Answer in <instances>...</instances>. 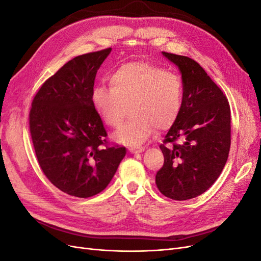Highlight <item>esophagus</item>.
<instances>
[{"instance_id": "1", "label": "esophagus", "mask_w": 261, "mask_h": 261, "mask_svg": "<svg viewBox=\"0 0 261 261\" xmlns=\"http://www.w3.org/2000/svg\"><path fill=\"white\" fill-rule=\"evenodd\" d=\"M144 150H145L144 147H139V148L129 147V148H128V151H129L130 153H140V152H143Z\"/></svg>"}]
</instances>
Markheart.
<instances>
[{
	"label": "heart",
	"instance_id": "1",
	"mask_svg": "<svg viewBox=\"0 0 261 261\" xmlns=\"http://www.w3.org/2000/svg\"><path fill=\"white\" fill-rule=\"evenodd\" d=\"M111 87L97 86L92 103L108 126L121 124L125 106L132 118L113 135L117 143L137 147L151 135L154 126H171L180 111L184 88L175 73L146 62L127 63L110 76Z\"/></svg>",
	"mask_w": 261,
	"mask_h": 261
}]
</instances>
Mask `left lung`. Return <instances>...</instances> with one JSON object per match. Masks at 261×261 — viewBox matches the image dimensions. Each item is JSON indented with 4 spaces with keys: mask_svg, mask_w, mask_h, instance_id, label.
<instances>
[{
    "mask_svg": "<svg viewBox=\"0 0 261 261\" xmlns=\"http://www.w3.org/2000/svg\"><path fill=\"white\" fill-rule=\"evenodd\" d=\"M181 75L180 111L160 146L163 167L155 175L161 194L187 200L203 194L220 176L231 146V110L226 97L196 61L162 52Z\"/></svg>",
    "mask_w": 261,
    "mask_h": 261,
    "instance_id": "left-lung-1",
    "label": "left lung"
}]
</instances>
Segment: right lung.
I'll return each instance as SVG.
<instances>
[{
	"label": "right lung",
	"mask_w": 261,
	"mask_h": 261,
	"mask_svg": "<svg viewBox=\"0 0 261 261\" xmlns=\"http://www.w3.org/2000/svg\"><path fill=\"white\" fill-rule=\"evenodd\" d=\"M111 51L68 61L41 86L29 113L31 139L44 175L80 198L103 191L126 154L125 147H105L107 132L92 103L97 72Z\"/></svg>",
	"instance_id": "obj_1"
}]
</instances>
